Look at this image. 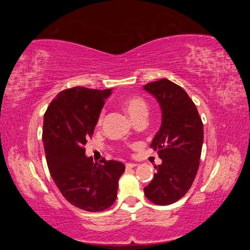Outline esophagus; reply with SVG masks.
Instances as JSON below:
<instances>
[{
    "label": "esophagus",
    "mask_w": 250,
    "mask_h": 250,
    "mask_svg": "<svg viewBox=\"0 0 250 250\" xmlns=\"http://www.w3.org/2000/svg\"><path fill=\"white\" fill-rule=\"evenodd\" d=\"M125 167H126V169H131V168L137 167V164H133V163H126V164H125Z\"/></svg>",
    "instance_id": "obj_1"
}]
</instances>
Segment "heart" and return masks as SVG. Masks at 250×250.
<instances>
[{"label":"heart","mask_w":250,"mask_h":250,"mask_svg":"<svg viewBox=\"0 0 250 250\" xmlns=\"http://www.w3.org/2000/svg\"><path fill=\"white\" fill-rule=\"evenodd\" d=\"M123 107L134 122L141 118H146L148 115V104L145 99L139 96L126 98L123 101ZM105 116H106V111H105V109H102L99 116H98V125H101L103 123Z\"/></svg>","instance_id":"obj_1"}]
</instances>
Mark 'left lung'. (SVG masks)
<instances>
[{"label":"left lung","mask_w":250,"mask_h":250,"mask_svg":"<svg viewBox=\"0 0 250 250\" xmlns=\"http://www.w3.org/2000/svg\"><path fill=\"white\" fill-rule=\"evenodd\" d=\"M144 88L156 98L163 113L161 129L150 145L163 163L144 193L152 203L169 206L184 197L197 174L203 124L196 105L176 83L163 78Z\"/></svg>","instance_id":"8db88e82"}]
</instances>
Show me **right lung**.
I'll return each instance as SVG.
<instances>
[{"instance_id":"1","label":"right lung","mask_w":250,"mask_h":250,"mask_svg":"<svg viewBox=\"0 0 250 250\" xmlns=\"http://www.w3.org/2000/svg\"><path fill=\"white\" fill-rule=\"evenodd\" d=\"M111 89L82 86L60 92L43 117L42 141L48 168L58 190L72 206L86 211H102L117 198L123 163H94L85 156L98 116Z\"/></svg>"}]
</instances>
